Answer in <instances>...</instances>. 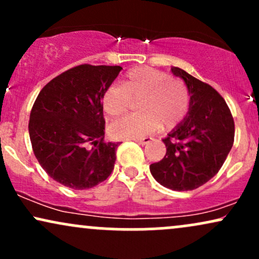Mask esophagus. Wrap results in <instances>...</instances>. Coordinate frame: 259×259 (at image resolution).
Returning a JSON list of instances; mask_svg holds the SVG:
<instances>
[{"label": "esophagus", "mask_w": 259, "mask_h": 259, "mask_svg": "<svg viewBox=\"0 0 259 259\" xmlns=\"http://www.w3.org/2000/svg\"><path fill=\"white\" fill-rule=\"evenodd\" d=\"M151 140H152L151 138H144V139H135V141L140 145H147V144H150Z\"/></svg>", "instance_id": "obj_1"}]
</instances>
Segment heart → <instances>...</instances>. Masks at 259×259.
Here are the masks:
<instances>
[{"mask_svg":"<svg viewBox=\"0 0 259 259\" xmlns=\"http://www.w3.org/2000/svg\"><path fill=\"white\" fill-rule=\"evenodd\" d=\"M120 88L111 86L102 96V108L107 117L123 114L130 100H139L138 115H125L113 121L108 133L114 140L141 139L159 127L177 126L189 111L190 97L180 80L151 67L129 70L120 80Z\"/></svg>","mask_w":259,"mask_h":259,"instance_id":"obj_1","label":"heart"}]
</instances>
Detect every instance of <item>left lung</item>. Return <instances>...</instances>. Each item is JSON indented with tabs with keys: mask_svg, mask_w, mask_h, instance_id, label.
I'll list each match as a JSON object with an SVG mask.
<instances>
[{
	"mask_svg": "<svg viewBox=\"0 0 259 259\" xmlns=\"http://www.w3.org/2000/svg\"><path fill=\"white\" fill-rule=\"evenodd\" d=\"M170 70L185 82L189 111L163 139L167 152L162 160L150 165V171L167 189L191 191L222 168L234 144V119L224 99L212 86L178 67Z\"/></svg>",
	"mask_w": 259,
	"mask_h": 259,
	"instance_id": "left-lung-1",
	"label": "left lung"
}]
</instances>
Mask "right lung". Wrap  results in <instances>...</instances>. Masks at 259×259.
Returning a JSON list of instances; mask_svg holds the SVG:
<instances>
[{"label": "right lung", "instance_id": "obj_1", "mask_svg": "<svg viewBox=\"0 0 259 259\" xmlns=\"http://www.w3.org/2000/svg\"><path fill=\"white\" fill-rule=\"evenodd\" d=\"M123 68L82 64L52 79L30 113L29 136L41 167L74 190L99 185L112 173L119 142H105L102 96ZM94 144L92 148L88 144Z\"/></svg>", "mask_w": 259, "mask_h": 259}]
</instances>
